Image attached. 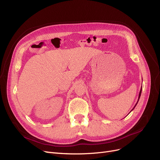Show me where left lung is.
<instances>
[{
    "label": "left lung",
    "mask_w": 160,
    "mask_h": 160,
    "mask_svg": "<svg viewBox=\"0 0 160 160\" xmlns=\"http://www.w3.org/2000/svg\"><path fill=\"white\" fill-rule=\"evenodd\" d=\"M141 92H142V88H141V90H140V92H139V94H138V101H137V103H136V105H135V106L133 107V109H132L131 110V111L132 110H133L134 108H135V107H136V105H137V104L138 103V100H139V99H140V97H141Z\"/></svg>",
    "instance_id": "obj_1"
}]
</instances>
